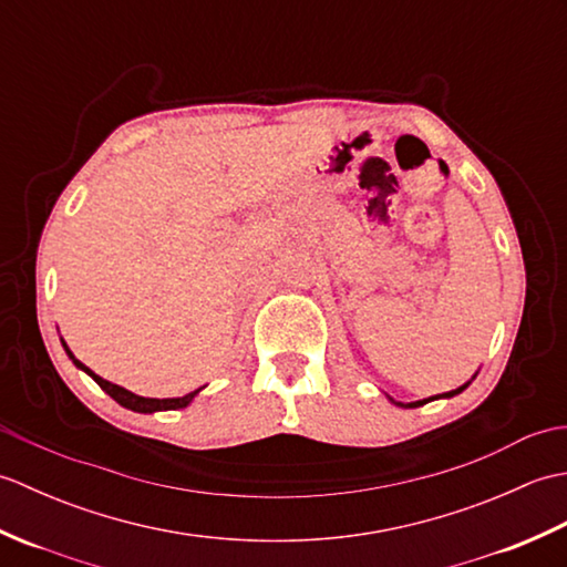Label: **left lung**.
<instances>
[{
    "label": "left lung",
    "instance_id": "left-lung-1",
    "mask_svg": "<svg viewBox=\"0 0 567 567\" xmlns=\"http://www.w3.org/2000/svg\"><path fill=\"white\" fill-rule=\"evenodd\" d=\"M477 378V372L473 378H470L465 384H461V388H455V390H451V392H443V394H436V396H429V400H419V402H394L392 396H388V400L392 402V404H396V406H402V409H416V406H421V404H426V402H433V400H451V396H455V394H461L463 390H467L470 388V382H473Z\"/></svg>",
    "mask_w": 567,
    "mask_h": 567
}]
</instances>
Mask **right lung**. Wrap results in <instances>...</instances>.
Returning a JSON list of instances; mask_svg holds the SVG:
<instances>
[{"label": "right lung", "mask_w": 567, "mask_h": 567, "mask_svg": "<svg viewBox=\"0 0 567 567\" xmlns=\"http://www.w3.org/2000/svg\"><path fill=\"white\" fill-rule=\"evenodd\" d=\"M60 343H63V348H65V353H68V358L72 360V365H75L78 370H82V372H87V375L100 384V388L112 396L114 402H118L122 406H126V409H131V412H138V414H155V412H167V409H185V406H189L192 402H195V396L204 390V388H199V390H195V392H189V394H185V396H171V400H155V396H141V394H134V392H128L126 388H122V384H114V382H110V380H104V378H100L97 372H92L87 365L84 363H80V360L72 355V351L68 348V343L60 339Z\"/></svg>", "instance_id": "obj_1"}]
</instances>
